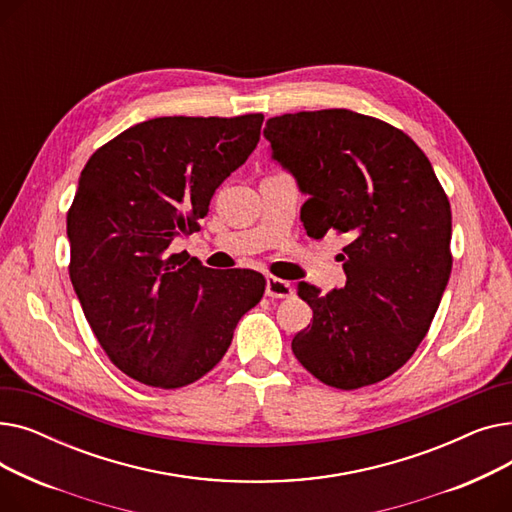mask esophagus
I'll return each mask as SVG.
<instances>
[{
    "label": "esophagus",
    "instance_id": "obj_1",
    "mask_svg": "<svg viewBox=\"0 0 512 512\" xmlns=\"http://www.w3.org/2000/svg\"><path fill=\"white\" fill-rule=\"evenodd\" d=\"M265 294H267V297H272V299H290L294 294V288H292L290 282H284V280L274 278V276H267Z\"/></svg>",
    "mask_w": 512,
    "mask_h": 512
}]
</instances>
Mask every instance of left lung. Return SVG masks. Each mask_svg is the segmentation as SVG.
Returning a JSON list of instances; mask_svg holds the SVG:
<instances>
[{"instance_id": "8db88e82", "label": "left lung", "mask_w": 512, "mask_h": 512, "mask_svg": "<svg viewBox=\"0 0 512 512\" xmlns=\"http://www.w3.org/2000/svg\"><path fill=\"white\" fill-rule=\"evenodd\" d=\"M263 137L307 197V234L348 238L344 288L321 294L299 282L313 319L292 338V353L332 388L378 384L413 357L448 284L444 188L411 137L351 110L276 116Z\"/></svg>"}]
</instances>
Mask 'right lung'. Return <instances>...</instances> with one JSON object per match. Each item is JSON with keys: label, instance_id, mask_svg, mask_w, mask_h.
I'll return each mask as SVG.
<instances>
[{"label": "right lung", "instance_id": "1", "mask_svg": "<svg viewBox=\"0 0 512 512\" xmlns=\"http://www.w3.org/2000/svg\"><path fill=\"white\" fill-rule=\"evenodd\" d=\"M263 114L153 118L97 149L66 218L70 280L110 361L174 390L222 361L238 319L265 292L251 270L215 274L170 255L259 143Z\"/></svg>", "mask_w": 512, "mask_h": 512}]
</instances>
